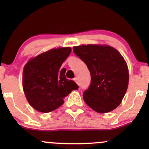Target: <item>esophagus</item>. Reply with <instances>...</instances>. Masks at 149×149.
<instances>
[{
  "mask_svg": "<svg viewBox=\"0 0 149 149\" xmlns=\"http://www.w3.org/2000/svg\"><path fill=\"white\" fill-rule=\"evenodd\" d=\"M74 81H76V83L77 84H79V79H78V78H75V79H74Z\"/></svg>",
  "mask_w": 149,
  "mask_h": 149,
  "instance_id": "34e87169",
  "label": "esophagus"
}]
</instances>
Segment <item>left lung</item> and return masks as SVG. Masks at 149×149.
<instances>
[{
  "label": "left lung",
  "mask_w": 149,
  "mask_h": 149,
  "mask_svg": "<svg viewBox=\"0 0 149 149\" xmlns=\"http://www.w3.org/2000/svg\"><path fill=\"white\" fill-rule=\"evenodd\" d=\"M74 53L85 63L91 74V84L83 93L87 105L100 113L118 107L128 86L127 64L121 54L108 45L73 47Z\"/></svg>",
  "instance_id": "left-lung-1"
}]
</instances>
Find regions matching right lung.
<instances>
[{"mask_svg": "<svg viewBox=\"0 0 149 149\" xmlns=\"http://www.w3.org/2000/svg\"><path fill=\"white\" fill-rule=\"evenodd\" d=\"M70 47L52 49L30 60L24 68L23 88L29 103L36 110L49 112L61 107L63 99L79 86L65 77L61 65Z\"/></svg>", "mask_w": 149, "mask_h": 149, "instance_id": "add662e5", "label": "right lung"}]
</instances>
